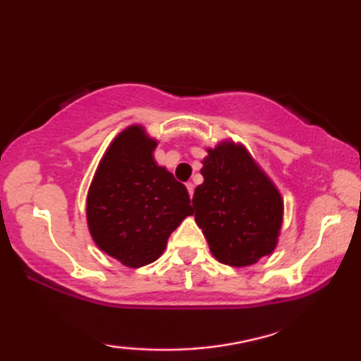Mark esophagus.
<instances>
[{"mask_svg":"<svg viewBox=\"0 0 361 361\" xmlns=\"http://www.w3.org/2000/svg\"><path fill=\"white\" fill-rule=\"evenodd\" d=\"M187 190H189V195L192 199V195H194V184H192V182H187Z\"/></svg>","mask_w":361,"mask_h":361,"instance_id":"esophagus-1","label":"esophagus"}]
</instances>
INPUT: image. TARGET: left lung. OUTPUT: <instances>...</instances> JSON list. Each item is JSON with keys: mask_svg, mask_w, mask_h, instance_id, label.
Returning a JSON list of instances; mask_svg holds the SVG:
<instances>
[{"mask_svg": "<svg viewBox=\"0 0 361 361\" xmlns=\"http://www.w3.org/2000/svg\"><path fill=\"white\" fill-rule=\"evenodd\" d=\"M194 194L195 221L220 263L243 268L274 251L284 202L248 149L221 141L207 149Z\"/></svg>", "mask_w": 361, "mask_h": 361, "instance_id": "8db88e82", "label": "left lung"}]
</instances>
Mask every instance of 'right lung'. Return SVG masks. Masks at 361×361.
<instances>
[{"label": "right lung", "mask_w": 361, "mask_h": 361, "mask_svg": "<svg viewBox=\"0 0 361 361\" xmlns=\"http://www.w3.org/2000/svg\"><path fill=\"white\" fill-rule=\"evenodd\" d=\"M156 146L141 125L128 126L108 146L88 189L92 238L128 268L159 258L172 231L194 214L185 185L154 161Z\"/></svg>", "instance_id": "1"}]
</instances>
